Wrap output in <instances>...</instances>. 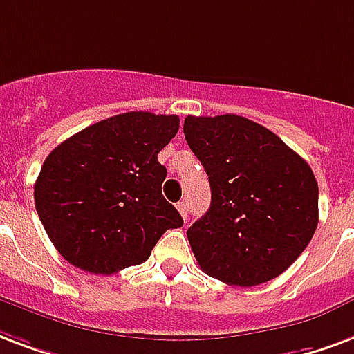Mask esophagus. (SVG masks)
I'll list each match as a JSON object with an SVG mask.
<instances>
[{
  "instance_id": "34e87169",
  "label": "esophagus",
  "mask_w": 354,
  "mask_h": 354,
  "mask_svg": "<svg viewBox=\"0 0 354 354\" xmlns=\"http://www.w3.org/2000/svg\"><path fill=\"white\" fill-rule=\"evenodd\" d=\"M178 212L182 214V217H184V221H187V203L185 201H180V203L176 204Z\"/></svg>"
}]
</instances>
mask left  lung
I'll use <instances>...</instances> for the list:
<instances>
[{"instance_id":"obj_1","label":"left lung","mask_w":354,"mask_h":354,"mask_svg":"<svg viewBox=\"0 0 354 354\" xmlns=\"http://www.w3.org/2000/svg\"><path fill=\"white\" fill-rule=\"evenodd\" d=\"M184 135L212 189L210 210L187 229L201 270L238 287L283 274L319 223L310 165L276 133L236 114L187 116Z\"/></svg>"}]
</instances>
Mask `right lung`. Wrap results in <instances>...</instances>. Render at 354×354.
Masks as SVG:
<instances>
[{"label": "right lung", "mask_w": 354, "mask_h": 354, "mask_svg": "<svg viewBox=\"0 0 354 354\" xmlns=\"http://www.w3.org/2000/svg\"><path fill=\"white\" fill-rule=\"evenodd\" d=\"M180 127L176 114L125 112L56 146L35 182V208L59 255L90 274H116L150 257L184 219L161 193L157 153Z\"/></svg>", "instance_id": "1"}]
</instances>
